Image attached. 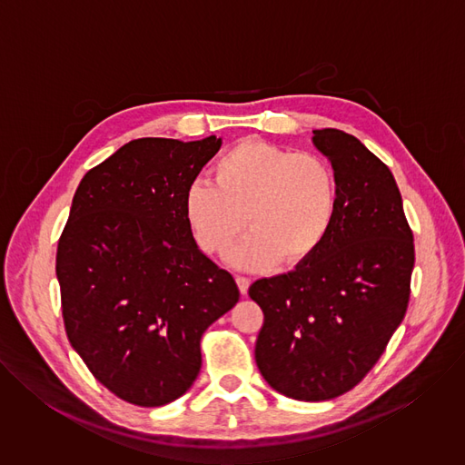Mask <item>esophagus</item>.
I'll use <instances>...</instances> for the list:
<instances>
[{"label": "esophagus", "instance_id": "esophagus-1", "mask_svg": "<svg viewBox=\"0 0 465 465\" xmlns=\"http://www.w3.org/2000/svg\"><path fill=\"white\" fill-rule=\"evenodd\" d=\"M235 282H237V287H239L241 294H242V296H246L248 287H250V280H248V278H244V276H237V278H235Z\"/></svg>", "mask_w": 465, "mask_h": 465}]
</instances>
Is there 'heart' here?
I'll return each mask as SVG.
<instances>
[{"instance_id":"b5f03b06","label":"heart","mask_w":465,"mask_h":465,"mask_svg":"<svg viewBox=\"0 0 465 465\" xmlns=\"http://www.w3.org/2000/svg\"><path fill=\"white\" fill-rule=\"evenodd\" d=\"M335 212L337 180L325 160L261 140L233 145L215 162L213 182L193 180L183 193L185 223L208 255H226L248 224L232 261L250 271L309 259Z\"/></svg>"}]
</instances>
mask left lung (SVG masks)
<instances>
[{"label":"left lung","mask_w":465,"mask_h":465,"mask_svg":"<svg viewBox=\"0 0 465 465\" xmlns=\"http://www.w3.org/2000/svg\"><path fill=\"white\" fill-rule=\"evenodd\" d=\"M312 134L335 171L333 224L294 271L248 289L264 314L257 368L274 390L298 401L333 400L375 366L405 318L416 259L390 169L342 130Z\"/></svg>","instance_id":"obj_1"}]
</instances>
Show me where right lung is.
Instances as JSON below:
<instances>
[{
    "instance_id": "1",
    "label": "right lung",
    "mask_w": 465,
    "mask_h": 465,
    "mask_svg": "<svg viewBox=\"0 0 465 465\" xmlns=\"http://www.w3.org/2000/svg\"><path fill=\"white\" fill-rule=\"evenodd\" d=\"M221 143L134 140L75 191L56 248L65 335L126 403L162 407L185 393L203 366V333L239 302L183 217L187 185Z\"/></svg>"
}]
</instances>
